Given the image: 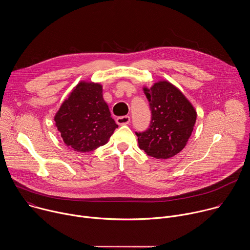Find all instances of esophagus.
Wrapping results in <instances>:
<instances>
[{
  "instance_id": "34e87169",
  "label": "esophagus",
  "mask_w": 250,
  "mask_h": 250,
  "mask_svg": "<svg viewBox=\"0 0 250 250\" xmlns=\"http://www.w3.org/2000/svg\"><path fill=\"white\" fill-rule=\"evenodd\" d=\"M130 122V117L129 116H124V117H119L117 118V124L118 125H127Z\"/></svg>"
}]
</instances>
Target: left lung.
<instances>
[{
	"mask_svg": "<svg viewBox=\"0 0 250 250\" xmlns=\"http://www.w3.org/2000/svg\"><path fill=\"white\" fill-rule=\"evenodd\" d=\"M149 102V127L135 132L138 146L157 159H167L179 153L187 145L197 112L184 94L168 81H159L150 88L144 87Z\"/></svg>",
	"mask_w": 250,
	"mask_h": 250,
	"instance_id": "8db88e82",
	"label": "left lung"
}]
</instances>
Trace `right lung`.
<instances>
[{"instance_id":"1","label":"right lung","mask_w":250,"mask_h":250,"mask_svg":"<svg viewBox=\"0 0 250 250\" xmlns=\"http://www.w3.org/2000/svg\"><path fill=\"white\" fill-rule=\"evenodd\" d=\"M54 122L65 146L78 152L105 145L119 126L103 98L102 85L85 81L62 103Z\"/></svg>"}]
</instances>
